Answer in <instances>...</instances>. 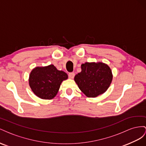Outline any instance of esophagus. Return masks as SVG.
I'll return each mask as SVG.
<instances>
[{
    "label": "esophagus",
    "instance_id": "obj_1",
    "mask_svg": "<svg viewBox=\"0 0 146 146\" xmlns=\"http://www.w3.org/2000/svg\"><path fill=\"white\" fill-rule=\"evenodd\" d=\"M74 75H75V74H74V73H70L68 74V77L70 79H73L74 77Z\"/></svg>",
    "mask_w": 146,
    "mask_h": 146
}]
</instances>
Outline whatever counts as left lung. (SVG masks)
Instances as JSON below:
<instances>
[{"instance_id":"obj_1","label":"left lung","mask_w":146,"mask_h":146,"mask_svg":"<svg viewBox=\"0 0 146 146\" xmlns=\"http://www.w3.org/2000/svg\"><path fill=\"white\" fill-rule=\"evenodd\" d=\"M81 68V72L75 75L74 80L87 97H97L109 88L113 75L107 64L102 62H85Z\"/></svg>"}]
</instances>
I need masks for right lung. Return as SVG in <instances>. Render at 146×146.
I'll return each instance as SVG.
<instances>
[{
    "instance_id": "right-lung-1",
    "label": "right lung",
    "mask_w": 146,
    "mask_h": 146,
    "mask_svg": "<svg viewBox=\"0 0 146 146\" xmlns=\"http://www.w3.org/2000/svg\"><path fill=\"white\" fill-rule=\"evenodd\" d=\"M67 79V74L51 64L33 69L29 74V84L36 96L51 100L56 96L62 81Z\"/></svg>"
}]
</instances>
